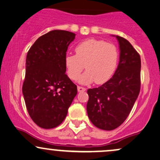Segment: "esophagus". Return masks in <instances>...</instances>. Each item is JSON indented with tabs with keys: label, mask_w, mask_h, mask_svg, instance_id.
<instances>
[{
	"label": "esophagus",
	"mask_w": 160,
	"mask_h": 160,
	"mask_svg": "<svg viewBox=\"0 0 160 160\" xmlns=\"http://www.w3.org/2000/svg\"><path fill=\"white\" fill-rule=\"evenodd\" d=\"M78 92H84L85 91L86 89L84 88H83V87H80V86H78Z\"/></svg>",
	"instance_id": "obj_1"
}]
</instances>
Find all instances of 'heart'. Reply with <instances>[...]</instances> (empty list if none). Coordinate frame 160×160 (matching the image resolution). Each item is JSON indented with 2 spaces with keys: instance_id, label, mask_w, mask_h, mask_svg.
<instances>
[{
  "instance_id": "b5f03b06",
  "label": "heart",
  "mask_w": 160,
  "mask_h": 160,
  "mask_svg": "<svg viewBox=\"0 0 160 160\" xmlns=\"http://www.w3.org/2000/svg\"><path fill=\"white\" fill-rule=\"evenodd\" d=\"M76 55L68 54L64 62L69 78L76 80L85 68L86 71L79 78L82 84L105 83L111 78L117 66L119 52L113 44L105 41L90 38L77 44Z\"/></svg>"
}]
</instances>
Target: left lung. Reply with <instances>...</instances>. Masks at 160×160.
<instances>
[{"instance_id": "obj_1", "label": "left lung", "mask_w": 160, "mask_h": 160, "mask_svg": "<svg viewBox=\"0 0 160 160\" xmlns=\"http://www.w3.org/2000/svg\"><path fill=\"white\" fill-rule=\"evenodd\" d=\"M116 37L120 56L115 73L102 86L88 90V117L96 127L105 131L125 122L140 91V56L128 40Z\"/></svg>"}]
</instances>
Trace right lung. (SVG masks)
<instances>
[{"instance_id":"obj_1","label":"right lung","mask_w":160,"mask_h":160,"mask_svg":"<svg viewBox=\"0 0 160 160\" xmlns=\"http://www.w3.org/2000/svg\"><path fill=\"white\" fill-rule=\"evenodd\" d=\"M76 35L52 30L30 47L22 87L29 115L39 127L54 128L64 121L77 94V86L65 73L64 58Z\"/></svg>"}]
</instances>
